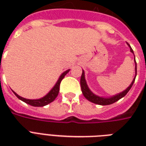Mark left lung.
Listing matches in <instances>:
<instances>
[{
    "instance_id": "left-lung-1",
    "label": "left lung",
    "mask_w": 146,
    "mask_h": 146,
    "mask_svg": "<svg viewBox=\"0 0 146 146\" xmlns=\"http://www.w3.org/2000/svg\"><path fill=\"white\" fill-rule=\"evenodd\" d=\"M128 45L130 48V51L132 53H133V50L132 49V48L130 47L129 44ZM135 63H136V60H135ZM135 79L136 77L134 78V80H133V82L130 84L128 88H127L125 91L122 92L121 93L118 94L117 96H113V97L111 98H102V97H99V96H97L96 95H94L92 92L90 90H89V87L87 86L86 82V80H85V74H84V71L82 70V76H81V79H80V85H81V89H82V94H83V96L84 97L86 98L87 100H89L90 102H93L95 104H100V105H108V104H111L114 103V102H117L118 100H120L121 98L124 97L127 94V92L129 91V89H131V87L133 86V82L135 81Z\"/></svg>"
}]
</instances>
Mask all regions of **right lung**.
Masks as SVG:
<instances>
[{
    "instance_id": "add662e5",
    "label": "right lung",
    "mask_w": 146,
    "mask_h": 146,
    "mask_svg": "<svg viewBox=\"0 0 146 146\" xmlns=\"http://www.w3.org/2000/svg\"><path fill=\"white\" fill-rule=\"evenodd\" d=\"M70 70H68L65 71L64 73H62V75L60 76L59 80L57 82L56 85H55L54 88H53L50 92H49V93L48 95L43 97L42 98H40V99H35V100H31V99H26V98H24L21 97V96H18L16 92H13V93L16 95L19 99L22 100L23 102H26V104H29L32 105V106H34V107H42V106H44V105H47L48 104L50 103V102H52L58 96V93H59V91H60V82H61L62 80L64 79V77L65 76L66 73H68Z\"/></svg>"
}]
</instances>
